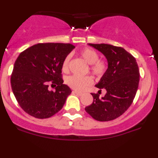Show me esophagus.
I'll list each match as a JSON object with an SVG mask.
<instances>
[{
  "mask_svg": "<svg viewBox=\"0 0 158 158\" xmlns=\"http://www.w3.org/2000/svg\"><path fill=\"white\" fill-rule=\"evenodd\" d=\"M73 92L74 93V94H76L77 95H78V96H81L82 95V94H81V92H79V91H77V90H73Z\"/></svg>",
  "mask_w": 158,
  "mask_h": 158,
  "instance_id": "obj_1",
  "label": "esophagus"
}]
</instances>
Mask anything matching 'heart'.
<instances>
[{
    "instance_id": "b5f03b06",
    "label": "heart",
    "mask_w": 158,
    "mask_h": 158,
    "mask_svg": "<svg viewBox=\"0 0 158 158\" xmlns=\"http://www.w3.org/2000/svg\"><path fill=\"white\" fill-rule=\"evenodd\" d=\"M79 55L87 64H90L91 72L98 77H102L107 70V63L105 61L98 59V55L96 51L90 48H85L79 51ZM71 56L68 55L64 59L62 62V71L67 72L69 67V62ZM67 84L70 87L77 90H84L86 87L93 83V79L90 77H81L79 76H71L67 79Z\"/></svg>"
}]
</instances>
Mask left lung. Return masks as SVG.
Returning <instances> with one entry per match:
<instances>
[{
	"label": "left lung",
	"instance_id": "8db88e82",
	"mask_svg": "<svg viewBox=\"0 0 158 158\" xmlns=\"http://www.w3.org/2000/svg\"><path fill=\"white\" fill-rule=\"evenodd\" d=\"M100 51L107 61V71L95 86L107 90L99 98L91 94L94 102L85 111L96 120L108 121L121 116L132 104L139 84V69L136 60L121 47L108 44H91Z\"/></svg>",
	"mask_w": 158,
	"mask_h": 158
}]
</instances>
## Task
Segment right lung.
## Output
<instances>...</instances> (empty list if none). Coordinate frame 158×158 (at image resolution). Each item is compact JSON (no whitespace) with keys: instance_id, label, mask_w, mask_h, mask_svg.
<instances>
[{"instance_id":"1","label":"right lung","mask_w":158,"mask_h":158,"mask_svg":"<svg viewBox=\"0 0 158 158\" xmlns=\"http://www.w3.org/2000/svg\"><path fill=\"white\" fill-rule=\"evenodd\" d=\"M73 48L69 43H38L17 58L11 85L19 105L28 115L48 118L63 107L71 90L61 78L62 62ZM50 82L58 85L54 91L48 89Z\"/></svg>"}]
</instances>
